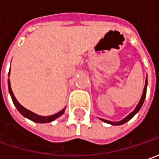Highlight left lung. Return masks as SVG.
Returning a JSON list of instances; mask_svg holds the SVG:
<instances>
[{
    "instance_id": "left-lung-1",
    "label": "left lung",
    "mask_w": 159,
    "mask_h": 159,
    "mask_svg": "<svg viewBox=\"0 0 159 159\" xmlns=\"http://www.w3.org/2000/svg\"><path fill=\"white\" fill-rule=\"evenodd\" d=\"M147 84H148V80H147V77H146V80H145V85H144V88H143V95L141 97V99H140L139 103L137 104V106L136 107L134 108V110L132 112H130L129 115L127 116V117H125L124 119H122L121 120H120V121H116V122H114V121H110V120H105V119H101L100 118V120H103L104 122H107L108 124H111V125H114V126H119V125H122V124L126 123V122H128L129 120H131L132 118L134 117V115L137 113V112H139V110L141 109V107L143 106V102H144L145 99V97H146V90H147Z\"/></svg>"
}]
</instances>
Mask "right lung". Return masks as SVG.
I'll return each mask as SVG.
<instances>
[{"label": "right lung", "instance_id": "add662e5", "mask_svg": "<svg viewBox=\"0 0 159 159\" xmlns=\"http://www.w3.org/2000/svg\"><path fill=\"white\" fill-rule=\"evenodd\" d=\"M10 72V71H9ZM9 72H8V76H9ZM8 91H9V94L11 96V98H12V101L14 103L15 107H16V109L18 110V112L24 116V117L29 119L30 120L34 121V122H37V123H48V122H51L52 120H54L55 119L59 118L61 115H62L64 112H65V108H63L61 111H60L57 113L55 114H52V115H49V116H41V115H39L35 112H31L30 110L26 109L25 107H24L19 102L16 100V97H15L14 93L12 91V89H11V86H10V81L8 79Z\"/></svg>", "mask_w": 159, "mask_h": 159}]
</instances>
